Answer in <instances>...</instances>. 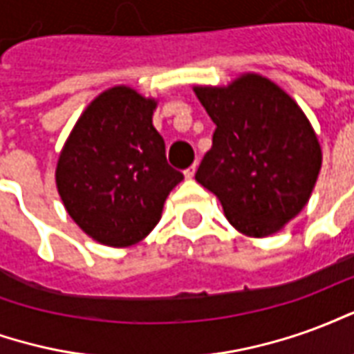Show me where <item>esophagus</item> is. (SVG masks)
Here are the masks:
<instances>
[{
	"instance_id": "obj_1",
	"label": "esophagus",
	"mask_w": 354,
	"mask_h": 354,
	"mask_svg": "<svg viewBox=\"0 0 354 354\" xmlns=\"http://www.w3.org/2000/svg\"><path fill=\"white\" fill-rule=\"evenodd\" d=\"M195 170H197V167H195V165H192L189 169H185V170H184V176L187 178V180H192V178L195 176Z\"/></svg>"
}]
</instances>
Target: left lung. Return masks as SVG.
Here are the masks:
<instances>
[{
  "label": "left lung",
  "mask_w": 354,
  "mask_h": 354,
  "mask_svg": "<svg viewBox=\"0 0 354 354\" xmlns=\"http://www.w3.org/2000/svg\"><path fill=\"white\" fill-rule=\"evenodd\" d=\"M195 94L216 124L195 180L220 199L248 237L279 231L305 207L320 170V146L296 102L261 75Z\"/></svg>",
  "instance_id": "8db88e82"
}]
</instances>
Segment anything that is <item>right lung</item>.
Wrapping results in <instances>:
<instances>
[{
  "instance_id": "right-lung-1",
  "label": "right lung",
  "mask_w": 354,
  "mask_h": 354,
  "mask_svg": "<svg viewBox=\"0 0 354 354\" xmlns=\"http://www.w3.org/2000/svg\"><path fill=\"white\" fill-rule=\"evenodd\" d=\"M155 102L129 87L102 93L60 153L58 193L88 237L108 246L138 243L153 230L170 189L184 180L151 123Z\"/></svg>"
}]
</instances>
